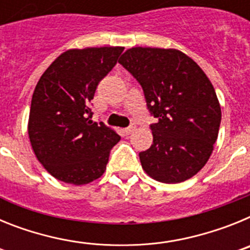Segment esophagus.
I'll return each instance as SVG.
<instances>
[{
  "label": "esophagus",
  "instance_id": "1",
  "mask_svg": "<svg viewBox=\"0 0 250 250\" xmlns=\"http://www.w3.org/2000/svg\"><path fill=\"white\" fill-rule=\"evenodd\" d=\"M135 130H136V126H135V125H134V124H132V125H130L129 127H126V129L124 130V131L126 132L127 135H130V134H132V132L135 131Z\"/></svg>",
  "mask_w": 250,
  "mask_h": 250
}]
</instances>
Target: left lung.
Here are the masks:
<instances>
[{"label":"left lung","instance_id":"1","mask_svg":"<svg viewBox=\"0 0 250 250\" xmlns=\"http://www.w3.org/2000/svg\"><path fill=\"white\" fill-rule=\"evenodd\" d=\"M119 62L144 90L152 144L140 152L150 178L165 184L190 179L210 158L222 110L215 90L193 59L175 48L131 47Z\"/></svg>","mask_w":250,"mask_h":250}]
</instances>
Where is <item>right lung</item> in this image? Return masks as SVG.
Returning <instances> with one entry per match:
<instances>
[{
  "instance_id": "1",
  "label": "right lung",
  "mask_w": 250,
  "mask_h": 250,
  "mask_svg": "<svg viewBox=\"0 0 250 250\" xmlns=\"http://www.w3.org/2000/svg\"><path fill=\"white\" fill-rule=\"evenodd\" d=\"M123 51L120 46L71 48L40 77L31 100L28 138L37 160L60 182L89 184L106 170L120 136L103 123H92L89 106Z\"/></svg>"
}]
</instances>
